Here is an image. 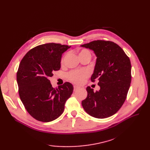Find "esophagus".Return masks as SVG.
Returning a JSON list of instances; mask_svg holds the SVG:
<instances>
[{"label": "esophagus", "instance_id": "34e87169", "mask_svg": "<svg viewBox=\"0 0 150 150\" xmlns=\"http://www.w3.org/2000/svg\"><path fill=\"white\" fill-rule=\"evenodd\" d=\"M79 88V87L78 86H74V91H76V90H77Z\"/></svg>", "mask_w": 150, "mask_h": 150}]
</instances>
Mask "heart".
<instances>
[{
    "label": "heart",
    "mask_w": 150,
    "mask_h": 150,
    "mask_svg": "<svg viewBox=\"0 0 150 150\" xmlns=\"http://www.w3.org/2000/svg\"><path fill=\"white\" fill-rule=\"evenodd\" d=\"M82 56H91L90 52L86 49L81 50L79 53V57ZM63 62V59L62 62ZM89 75V72L86 69H80V70H75L71 71L69 74H67V77L71 82L76 84H80L83 81L88 78Z\"/></svg>",
    "instance_id": "heart-1"
}]
</instances>
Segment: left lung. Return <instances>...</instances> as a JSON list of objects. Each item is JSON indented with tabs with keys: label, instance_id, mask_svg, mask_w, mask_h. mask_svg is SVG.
Here are the masks:
<instances>
[{
	"label": "left lung",
	"instance_id": "8db88e82",
	"mask_svg": "<svg viewBox=\"0 0 150 150\" xmlns=\"http://www.w3.org/2000/svg\"><path fill=\"white\" fill-rule=\"evenodd\" d=\"M81 47L89 49L96 56L91 80L97 79L100 89L94 92L88 86V96L82 101L90 116L103 119L115 115L123 104L130 86L131 65L129 58L117 44L111 41L94 40Z\"/></svg>",
	"mask_w": 150,
	"mask_h": 150
}]
</instances>
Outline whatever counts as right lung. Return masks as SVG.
Segmentation results:
<instances>
[{
  "instance_id": "right-lung-1",
  "label": "right lung",
  "mask_w": 150,
  "mask_h": 150,
  "mask_svg": "<svg viewBox=\"0 0 150 150\" xmlns=\"http://www.w3.org/2000/svg\"><path fill=\"white\" fill-rule=\"evenodd\" d=\"M71 46L47 43L36 46L27 53L20 62L17 73L21 100L34 118L50 122L59 117L73 86L65 83L53 88L49 78L61 68L62 54Z\"/></svg>"
}]
</instances>
